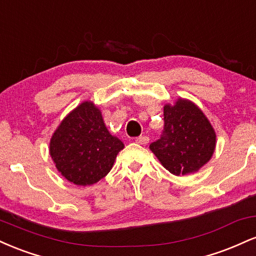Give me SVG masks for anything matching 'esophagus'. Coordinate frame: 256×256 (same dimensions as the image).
<instances>
[{
    "instance_id": "obj_1",
    "label": "esophagus",
    "mask_w": 256,
    "mask_h": 256,
    "mask_svg": "<svg viewBox=\"0 0 256 256\" xmlns=\"http://www.w3.org/2000/svg\"><path fill=\"white\" fill-rule=\"evenodd\" d=\"M149 142V137L146 136H140L136 138V143H138V144H146V143Z\"/></svg>"
}]
</instances>
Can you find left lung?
<instances>
[{"label": "left lung", "mask_w": 256, "mask_h": 256, "mask_svg": "<svg viewBox=\"0 0 256 256\" xmlns=\"http://www.w3.org/2000/svg\"><path fill=\"white\" fill-rule=\"evenodd\" d=\"M164 130L149 148L166 170L176 176L198 171L212 158L216 132L198 107L178 100L164 107Z\"/></svg>", "instance_id": "8db88e82"}]
</instances>
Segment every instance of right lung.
I'll use <instances>...</instances> for the list:
<instances>
[{
	"label": "right lung",
	"instance_id": "right-lung-1",
	"mask_svg": "<svg viewBox=\"0 0 256 256\" xmlns=\"http://www.w3.org/2000/svg\"><path fill=\"white\" fill-rule=\"evenodd\" d=\"M122 148V140L108 132L101 112L92 102H84L54 132L50 156L67 180L91 185L108 174Z\"/></svg>",
	"mask_w": 256,
	"mask_h": 256
}]
</instances>
